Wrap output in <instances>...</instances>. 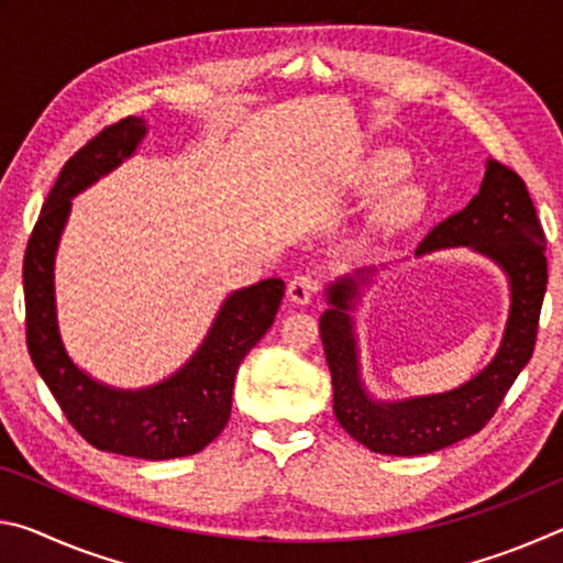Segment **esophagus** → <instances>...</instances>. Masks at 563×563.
I'll use <instances>...</instances> for the list:
<instances>
[{
    "label": "esophagus",
    "instance_id": "1",
    "mask_svg": "<svg viewBox=\"0 0 563 563\" xmlns=\"http://www.w3.org/2000/svg\"><path fill=\"white\" fill-rule=\"evenodd\" d=\"M318 288H320L318 278H312V275H308V273H298L288 283V298L295 305H305V302H310V298L316 295Z\"/></svg>",
    "mask_w": 563,
    "mask_h": 563
}]
</instances>
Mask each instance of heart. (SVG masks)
<instances>
[{
    "mask_svg": "<svg viewBox=\"0 0 563 563\" xmlns=\"http://www.w3.org/2000/svg\"><path fill=\"white\" fill-rule=\"evenodd\" d=\"M405 174H407L405 158L393 154V151H385V154H377L375 158L367 161L365 170H362V186H365V190H369V194H375V190L393 186L395 180H399ZM424 203H427L424 190L415 184H407V186H399L385 198L383 206H379V216L393 225H405L422 216Z\"/></svg>",
    "mask_w": 563,
    "mask_h": 563,
    "instance_id": "obj_1",
    "label": "heart"
}]
</instances>
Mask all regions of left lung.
Masks as SVG:
<instances>
[{"label":"left lung","instance_id":"obj_1","mask_svg":"<svg viewBox=\"0 0 563 563\" xmlns=\"http://www.w3.org/2000/svg\"><path fill=\"white\" fill-rule=\"evenodd\" d=\"M456 245H470L507 273L511 305L497 355L479 375L452 393L409 397L402 402H377L369 397L360 379L350 310L355 308L352 300L360 298L357 285L369 283L367 275L375 271L347 275L328 288L330 308L320 318V338L332 375V409L342 430L367 450L397 456L430 454L476 434L531 360L549 278L547 238L517 170L487 161L479 194L460 213L434 225L415 255Z\"/></svg>","mask_w":563,"mask_h":563}]
</instances>
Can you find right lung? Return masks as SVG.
<instances>
[{
    "instance_id": "add662e5",
    "label": "right lung",
    "mask_w": 563,
    "mask_h": 563,
    "mask_svg": "<svg viewBox=\"0 0 563 563\" xmlns=\"http://www.w3.org/2000/svg\"><path fill=\"white\" fill-rule=\"evenodd\" d=\"M144 136L146 121L126 117L97 133L64 164L24 253L26 347L62 412L91 446L139 460H176L201 452L223 432L231 419L238 367L273 325L285 283L268 278L228 295L196 355L154 387L117 389L74 365L56 325V245L71 198L129 158Z\"/></svg>"
}]
</instances>
